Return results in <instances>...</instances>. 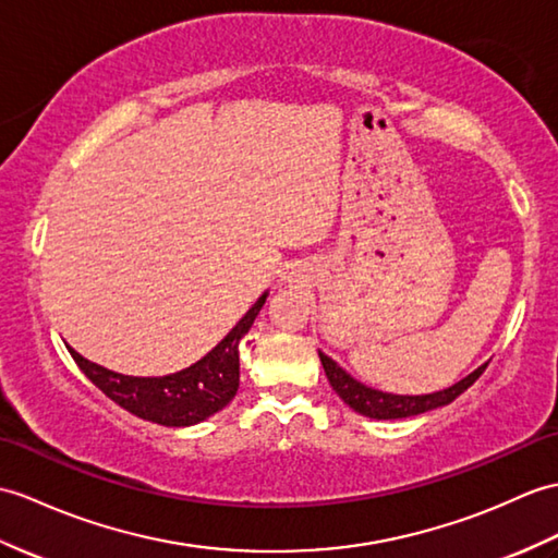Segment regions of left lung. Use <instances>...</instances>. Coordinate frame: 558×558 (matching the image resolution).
<instances>
[{
	"mask_svg": "<svg viewBox=\"0 0 558 558\" xmlns=\"http://www.w3.org/2000/svg\"><path fill=\"white\" fill-rule=\"evenodd\" d=\"M323 371H326L328 380L332 385V390L340 395V399L349 409L359 411L361 416L368 418H378V421H387V418H409V416H418V413L433 411L437 407L451 404L459 395H463L469 387L481 378L483 371L487 368L481 366L475 368L471 375H465L463 380H459L457 385L447 387V390H439L433 395H418V397H409V395H390V392H380L373 390V387H366L364 383L354 380L344 368H340L330 356H326L323 352H318Z\"/></svg>",
	"mask_w": 558,
	"mask_h": 558,
	"instance_id": "obj_1",
	"label": "left lung"
}]
</instances>
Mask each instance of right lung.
<instances>
[{"label": "right lung", "instance_id": "add662e5", "mask_svg": "<svg viewBox=\"0 0 558 558\" xmlns=\"http://www.w3.org/2000/svg\"><path fill=\"white\" fill-rule=\"evenodd\" d=\"M266 302V294L240 318L209 354L190 368L163 378H133L113 373L71 349V356L99 390L137 418L166 427H185L214 416L223 409L240 387V340L250 332L254 318Z\"/></svg>", "mask_w": 558, "mask_h": 558}]
</instances>
